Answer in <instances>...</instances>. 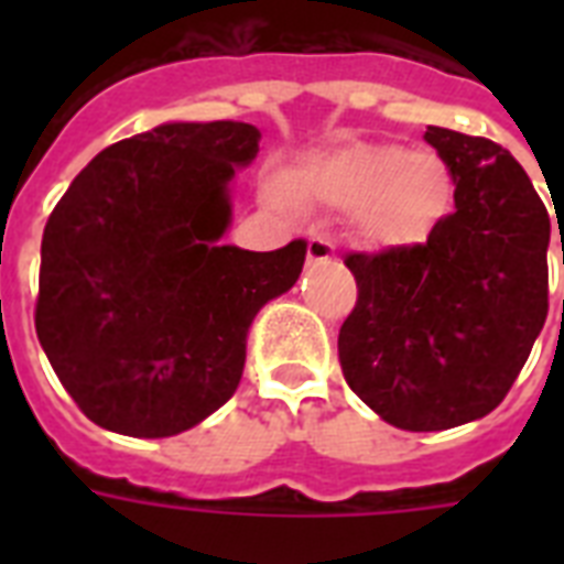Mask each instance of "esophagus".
<instances>
[{
	"label": "esophagus",
	"mask_w": 564,
	"mask_h": 564,
	"mask_svg": "<svg viewBox=\"0 0 564 564\" xmlns=\"http://www.w3.org/2000/svg\"><path fill=\"white\" fill-rule=\"evenodd\" d=\"M330 260H334V242L325 237H310L307 263L318 265V263H330Z\"/></svg>",
	"instance_id": "1"
}]
</instances>
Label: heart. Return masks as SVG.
<instances>
[{
  "mask_svg": "<svg viewBox=\"0 0 564 564\" xmlns=\"http://www.w3.org/2000/svg\"><path fill=\"white\" fill-rule=\"evenodd\" d=\"M281 193L292 202L357 210L369 246L401 248L424 242L442 225L454 202V175L438 154L354 143L283 172Z\"/></svg>",
  "mask_w": 564,
  "mask_h": 564,
  "instance_id": "obj_1",
  "label": "heart"
}]
</instances>
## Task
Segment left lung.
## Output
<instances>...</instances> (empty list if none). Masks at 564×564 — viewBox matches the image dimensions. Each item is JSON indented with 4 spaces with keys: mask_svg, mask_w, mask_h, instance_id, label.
Returning <instances> with one entry per match:
<instances>
[{
    "mask_svg": "<svg viewBox=\"0 0 564 564\" xmlns=\"http://www.w3.org/2000/svg\"><path fill=\"white\" fill-rule=\"evenodd\" d=\"M424 140L454 175V213L421 246L345 257L360 295L339 330L348 386L412 433L507 398L547 318L551 246L547 207L507 149L436 126Z\"/></svg>",
    "mask_w": 564,
    "mask_h": 564,
    "instance_id": "1",
    "label": "left lung"
}]
</instances>
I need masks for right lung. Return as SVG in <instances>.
<instances>
[{"label": "right lung", "instance_id": "right-lung-1", "mask_svg": "<svg viewBox=\"0 0 564 564\" xmlns=\"http://www.w3.org/2000/svg\"><path fill=\"white\" fill-rule=\"evenodd\" d=\"M257 152L248 122H163L96 154L52 210L34 325L93 424L175 436L237 392L248 327L307 254L221 246Z\"/></svg>", "mask_w": 564, "mask_h": 564}]
</instances>
